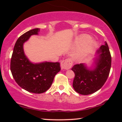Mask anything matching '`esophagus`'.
<instances>
[{"instance_id": "1", "label": "esophagus", "mask_w": 122, "mask_h": 122, "mask_svg": "<svg viewBox=\"0 0 122 122\" xmlns=\"http://www.w3.org/2000/svg\"><path fill=\"white\" fill-rule=\"evenodd\" d=\"M72 62L69 59H65L61 61V68L62 70L69 69L72 67Z\"/></svg>"}]
</instances>
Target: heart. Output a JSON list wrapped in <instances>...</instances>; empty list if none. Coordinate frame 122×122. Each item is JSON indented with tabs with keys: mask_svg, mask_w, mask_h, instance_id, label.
Segmentation results:
<instances>
[{
	"mask_svg": "<svg viewBox=\"0 0 122 122\" xmlns=\"http://www.w3.org/2000/svg\"><path fill=\"white\" fill-rule=\"evenodd\" d=\"M89 40H90V37H88V36H83V37L80 39V41L83 42H87L89 41ZM95 45H96V43H95L94 42H91L89 43V47H90V48H93V47L95 46Z\"/></svg>",
	"mask_w": 122,
	"mask_h": 122,
	"instance_id": "b5f03b06",
	"label": "heart"
}]
</instances>
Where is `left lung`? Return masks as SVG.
I'll use <instances>...</instances> for the list:
<instances>
[{"instance_id": "8db88e82", "label": "left lung", "mask_w": 122, "mask_h": 122, "mask_svg": "<svg viewBox=\"0 0 122 122\" xmlns=\"http://www.w3.org/2000/svg\"><path fill=\"white\" fill-rule=\"evenodd\" d=\"M96 55L93 69H88L84 64H76L72 67L75 75L73 87L80 94L88 95L95 93L107 81L111 66V56L106 42L97 50Z\"/></svg>"}]
</instances>
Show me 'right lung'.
<instances>
[{
	"label": "right lung",
	"mask_w": 122,
	"mask_h": 122,
	"mask_svg": "<svg viewBox=\"0 0 122 122\" xmlns=\"http://www.w3.org/2000/svg\"><path fill=\"white\" fill-rule=\"evenodd\" d=\"M40 31L39 28L30 30L18 39L10 64L11 72L16 83L25 90L34 93H42L49 89L56 75L61 70L60 62L33 64L25 56L23 43L31 36L37 35Z\"/></svg>",
	"instance_id": "obj_1"
}]
</instances>
